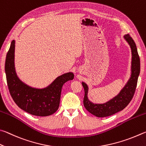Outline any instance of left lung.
<instances>
[{
	"instance_id": "obj_1",
	"label": "left lung",
	"mask_w": 146,
	"mask_h": 146,
	"mask_svg": "<svg viewBox=\"0 0 146 146\" xmlns=\"http://www.w3.org/2000/svg\"><path fill=\"white\" fill-rule=\"evenodd\" d=\"M124 38L128 43L131 50V74L129 80L118 95L105 103L94 104L89 101L88 98V87L87 85L82 82V85L85 90V96L83 99L84 106L86 110L98 117L110 116L122 110L131 101L136 90L138 78L140 70V58L137 52L136 44L133 38L128 34L125 35Z\"/></svg>"
}]
</instances>
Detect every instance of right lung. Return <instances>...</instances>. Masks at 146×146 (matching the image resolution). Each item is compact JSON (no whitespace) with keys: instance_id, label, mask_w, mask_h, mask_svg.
Segmentation results:
<instances>
[{"instance_id":"right-lung-1","label":"right lung","mask_w":146,"mask_h":146,"mask_svg":"<svg viewBox=\"0 0 146 146\" xmlns=\"http://www.w3.org/2000/svg\"><path fill=\"white\" fill-rule=\"evenodd\" d=\"M15 41L11 42L5 62V72L10 94L17 105L33 115L45 117L53 114L60 106L62 86L72 80L74 74L67 72L59 76L44 88H36L20 80L15 67Z\"/></svg>"}]
</instances>
